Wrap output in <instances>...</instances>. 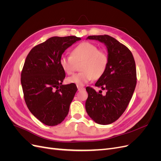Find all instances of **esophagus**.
<instances>
[{
    "label": "esophagus",
    "instance_id": "esophagus-1",
    "mask_svg": "<svg viewBox=\"0 0 161 161\" xmlns=\"http://www.w3.org/2000/svg\"><path fill=\"white\" fill-rule=\"evenodd\" d=\"M77 88H78V91H82V90H85V88L83 86H77Z\"/></svg>",
    "mask_w": 161,
    "mask_h": 161
}]
</instances>
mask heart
I'll return each mask as SVG.
<instances>
[{
  "label": "heart",
  "instance_id": "b5f03b06",
  "mask_svg": "<svg viewBox=\"0 0 161 161\" xmlns=\"http://www.w3.org/2000/svg\"><path fill=\"white\" fill-rule=\"evenodd\" d=\"M81 62L82 72L67 78V82L83 86L93 79H100L108 69L109 56L105 50H99L93 43L83 42L72 50L71 56H62L60 59L62 70L68 75L73 74L76 64Z\"/></svg>",
  "mask_w": 161,
  "mask_h": 161
}]
</instances>
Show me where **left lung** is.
I'll return each mask as SVG.
<instances>
[{"instance_id":"left-lung-1","label":"left lung","mask_w":161,"mask_h":161,"mask_svg":"<svg viewBox=\"0 0 161 161\" xmlns=\"http://www.w3.org/2000/svg\"><path fill=\"white\" fill-rule=\"evenodd\" d=\"M88 39L104 43L108 48L109 63L104 75L95 83L96 86L106 90V93L86 87L85 109L96 123L108 125L119 119L132 97L136 85L135 61L128 48L114 37L90 36Z\"/></svg>"}]
</instances>
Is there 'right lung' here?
I'll return each mask as SVG.
<instances>
[{
  "instance_id": "1",
  "label": "right lung",
  "mask_w": 161,
  "mask_h": 161,
  "mask_svg": "<svg viewBox=\"0 0 161 161\" xmlns=\"http://www.w3.org/2000/svg\"><path fill=\"white\" fill-rule=\"evenodd\" d=\"M80 40L76 36L50 37L33 47L24 63L21 75L24 99L31 113L47 125L60 124L69 114L77 87L62 85L66 74L60 59Z\"/></svg>"
}]
</instances>
